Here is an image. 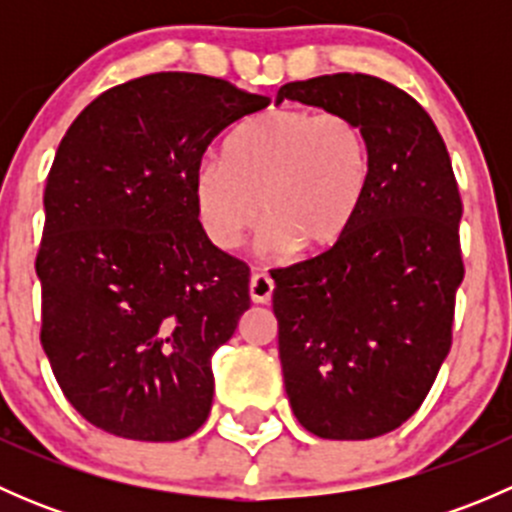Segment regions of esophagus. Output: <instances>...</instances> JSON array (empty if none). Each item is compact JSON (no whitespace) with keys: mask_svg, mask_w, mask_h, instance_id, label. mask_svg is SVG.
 <instances>
[{"mask_svg":"<svg viewBox=\"0 0 512 512\" xmlns=\"http://www.w3.org/2000/svg\"><path fill=\"white\" fill-rule=\"evenodd\" d=\"M272 289H275V282L267 272H255L250 277V299L255 304H267L272 299Z\"/></svg>","mask_w":512,"mask_h":512,"instance_id":"1","label":"esophagus"}]
</instances>
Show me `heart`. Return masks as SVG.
<instances>
[{"mask_svg":"<svg viewBox=\"0 0 512 512\" xmlns=\"http://www.w3.org/2000/svg\"><path fill=\"white\" fill-rule=\"evenodd\" d=\"M371 183V146L347 113L275 108L247 121L227 141L225 158H208L193 195L205 235L232 250L260 220L257 247L282 255L294 245L324 252L337 245Z\"/></svg>","mask_w":512,"mask_h":512,"instance_id":"obj_1","label":"heart"}]
</instances>
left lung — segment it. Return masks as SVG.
Returning <instances> with one entry per match:
<instances>
[{"label": "left lung", "mask_w": 512, "mask_h": 512, "mask_svg": "<svg viewBox=\"0 0 512 512\" xmlns=\"http://www.w3.org/2000/svg\"><path fill=\"white\" fill-rule=\"evenodd\" d=\"M285 98L347 113L369 136L371 183L347 235L272 275L294 416L319 438L366 441L416 414L451 349L461 195L436 123L389 81L317 76Z\"/></svg>", "instance_id": "8db88e82"}]
</instances>
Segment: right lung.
Segmentation results:
<instances>
[{"mask_svg": "<svg viewBox=\"0 0 512 512\" xmlns=\"http://www.w3.org/2000/svg\"><path fill=\"white\" fill-rule=\"evenodd\" d=\"M270 106L185 71L108 89L61 138L44 190L41 347L69 404L131 441H180L213 406V354L250 309V272L205 235L210 143Z\"/></svg>", "mask_w": 512, "mask_h": 512, "instance_id": "obj_1", "label": "right lung"}]
</instances>
